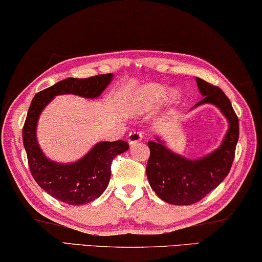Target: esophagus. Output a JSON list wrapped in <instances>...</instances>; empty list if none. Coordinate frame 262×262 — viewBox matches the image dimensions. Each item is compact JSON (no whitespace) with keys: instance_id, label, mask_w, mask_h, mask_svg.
I'll use <instances>...</instances> for the list:
<instances>
[{"instance_id":"obj_1","label":"esophagus","mask_w":262,"mask_h":262,"mask_svg":"<svg viewBox=\"0 0 262 262\" xmlns=\"http://www.w3.org/2000/svg\"><path fill=\"white\" fill-rule=\"evenodd\" d=\"M143 138H144L143 132L134 131V132H131L130 135H128L127 140H128V144H130V145H135V144L139 143V141L143 140Z\"/></svg>"}]
</instances>
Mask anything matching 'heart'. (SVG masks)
<instances>
[{
  "mask_svg": "<svg viewBox=\"0 0 262 262\" xmlns=\"http://www.w3.org/2000/svg\"><path fill=\"white\" fill-rule=\"evenodd\" d=\"M170 94V89L165 84L159 83H149L144 85L139 89V92L132 97L131 105L136 110H145L152 109L154 106L159 105L160 103L164 102L165 98ZM179 93L171 92L169 100L170 102H178Z\"/></svg>",
  "mask_w": 262,
  "mask_h": 262,
  "instance_id": "heart-1",
  "label": "heart"
}]
</instances>
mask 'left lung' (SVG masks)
<instances>
[{
	"instance_id": "1",
	"label": "left lung",
	"mask_w": 262,
	"mask_h": 262,
	"mask_svg": "<svg viewBox=\"0 0 262 262\" xmlns=\"http://www.w3.org/2000/svg\"><path fill=\"white\" fill-rule=\"evenodd\" d=\"M195 80L203 100L196 103L192 109L202 104L217 106L228 119L229 128L220 147L195 160L170 151L160 137L148 141L151 156L147 161L146 175L149 186L162 201L169 204H194L223 182L232 166L239 138L238 117L229 98L216 85L200 78Z\"/></svg>"
}]
</instances>
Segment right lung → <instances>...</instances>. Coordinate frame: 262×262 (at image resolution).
<instances>
[{
    "label": "right lung",
    "instance_id": "obj_1",
    "mask_svg": "<svg viewBox=\"0 0 262 262\" xmlns=\"http://www.w3.org/2000/svg\"><path fill=\"white\" fill-rule=\"evenodd\" d=\"M113 74L88 79L68 78L34 95L23 127V144L31 174L39 187L54 199L70 205L93 202L106 189L110 181L111 161L128 149L124 140L100 141L84 157L70 164H60L47 158L38 144V119L45 106L58 95L73 94L96 98L108 87Z\"/></svg>",
    "mask_w": 262,
    "mask_h": 262
}]
</instances>
